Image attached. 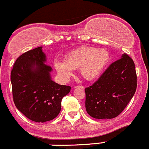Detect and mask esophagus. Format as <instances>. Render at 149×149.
Segmentation results:
<instances>
[{"instance_id": "esophagus-1", "label": "esophagus", "mask_w": 149, "mask_h": 149, "mask_svg": "<svg viewBox=\"0 0 149 149\" xmlns=\"http://www.w3.org/2000/svg\"><path fill=\"white\" fill-rule=\"evenodd\" d=\"M74 88H81V89H84V87H83V86H80V85H76V86H74Z\"/></svg>"}]
</instances>
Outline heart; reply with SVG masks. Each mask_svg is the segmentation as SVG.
<instances>
[{
  "mask_svg": "<svg viewBox=\"0 0 149 149\" xmlns=\"http://www.w3.org/2000/svg\"><path fill=\"white\" fill-rule=\"evenodd\" d=\"M109 61L107 50L83 46L68 53L65 60H56L54 67L65 77H69L73 69L79 68L81 76L86 80L91 81L100 76Z\"/></svg>",
  "mask_w": 149,
  "mask_h": 149,
  "instance_id": "b5f03b06",
  "label": "heart"
}]
</instances>
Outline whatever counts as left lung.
Instances as JSON below:
<instances>
[{
    "instance_id": "obj_1",
    "label": "left lung",
    "mask_w": 149,
    "mask_h": 149,
    "mask_svg": "<svg viewBox=\"0 0 149 149\" xmlns=\"http://www.w3.org/2000/svg\"><path fill=\"white\" fill-rule=\"evenodd\" d=\"M136 89L134 63L130 56L123 54L93 84L85 88L86 110L94 118H114L126 108Z\"/></svg>"
}]
</instances>
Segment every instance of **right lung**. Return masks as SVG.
Segmentation results:
<instances>
[{
	"label": "right lung",
	"instance_id": "right-lung-1",
	"mask_svg": "<svg viewBox=\"0 0 149 149\" xmlns=\"http://www.w3.org/2000/svg\"><path fill=\"white\" fill-rule=\"evenodd\" d=\"M42 47L20 55L11 72L13 101L17 109L33 121L44 123L54 119L61 110L64 96L70 86L52 81V68L45 64Z\"/></svg>",
	"mask_w": 149,
	"mask_h": 149
}]
</instances>
